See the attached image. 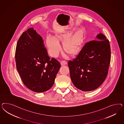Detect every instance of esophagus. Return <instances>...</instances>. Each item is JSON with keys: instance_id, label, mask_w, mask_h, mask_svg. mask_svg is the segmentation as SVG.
Instances as JSON below:
<instances>
[{"instance_id": "esophagus-1", "label": "esophagus", "mask_w": 124, "mask_h": 124, "mask_svg": "<svg viewBox=\"0 0 124 124\" xmlns=\"http://www.w3.org/2000/svg\"><path fill=\"white\" fill-rule=\"evenodd\" d=\"M60 63H61V65L63 66V65H64L66 64H67V62L65 60H62V61H60Z\"/></svg>"}]
</instances>
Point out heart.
Returning a JSON list of instances; mask_svg holds the SVG:
<instances>
[{
  "instance_id": "b5f03b06",
  "label": "heart",
  "mask_w": 124,
  "mask_h": 124,
  "mask_svg": "<svg viewBox=\"0 0 124 124\" xmlns=\"http://www.w3.org/2000/svg\"><path fill=\"white\" fill-rule=\"evenodd\" d=\"M85 39L84 31L82 29L76 30L73 34H56L54 37L48 36L46 42L49 52L53 57H56L61 50L59 41H63V48L65 52L74 55L79 51Z\"/></svg>"
}]
</instances>
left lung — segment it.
Returning <instances> with one entry per match:
<instances>
[{"mask_svg":"<svg viewBox=\"0 0 124 124\" xmlns=\"http://www.w3.org/2000/svg\"><path fill=\"white\" fill-rule=\"evenodd\" d=\"M96 39L85 43L76 58L68 63L72 82L83 91L96 89L108 75L111 59L109 40L102 33Z\"/></svg>","mask_w":124,"mask_h":124,"instance_id":"8db88e82","label":"left lung"}]
</instances>
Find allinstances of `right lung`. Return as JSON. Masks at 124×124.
<instances>
[{
	"label": "right lung",
	"mask_w": 124,
	"mask_h": 124,
	"mask_svg": "<svg viewBox=\"0 0 124 124\" xmlns=\"http://www.w3.org/2000/svg\"><path fill=\"white\" fill-rule=\"evenodd\" d=\"M16 68L26 86L35 92H44L52 87L60 63L50 59L42 38L33 28L24 32L17 44Z\"/></svg>",
	"instance_id": "1"
}]
</instances>
